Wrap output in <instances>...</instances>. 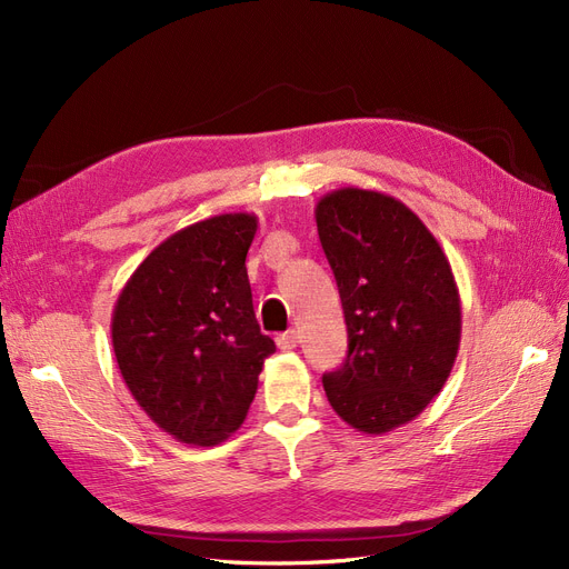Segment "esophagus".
Returning <instances> with one entry per match:
<instances>
[{
	"mask_svg": "<svg viewBox=\"0 0 569 569\" xmlns=\"http://www.w3.org/2000/svg\"><path fill=\"white\" fill-rule=\"evenodd\" d=\"M297 343H299V332H297V330H289V332H284V335L278 337V349H280V351L297 349Z\"/></svg>",
	"mask_w": 569,
	"mask_h": 569,
	"instance_id": "34e87169",
	"label": "esophagus"
}]
</instances>
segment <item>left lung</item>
Here are the masks:
<instances>
[{"label":"left lung","instance_id":"obj_1","mask_svg":"<svg viewBox=\"0 0 569 569\" xmlns=\"http://www.w3.org/2000/svg\"><path fill=\"white\" fill-rule=\"evenodd\" d=\"M339 287L349 353L322 375L327 401L363 435L418 418L449 380L460 347V295L449 258L408 206L341 187L316 206Z\"/></svg>","mask_w":569,"mask_h":569}]
</instances>
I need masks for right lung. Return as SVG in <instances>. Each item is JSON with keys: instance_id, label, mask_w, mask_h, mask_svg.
<instances>
[{"instance_id": "right-lung-1", "label": "right lung", "mask_w": 569, "mask_h": 569, "mask_svg": "<svg viewBox=\"0 0 569 569\" xmlns=\"http://www.w3.org/2000/svg\"><path fill=\"white\" fill-rule=\"evenodd\" d=\"M256 228L253 213H222L170 234L113 306V353L132 399L189 446H216L239 429L274 351L244 266Z\"/></svg>"}]
</instances>
